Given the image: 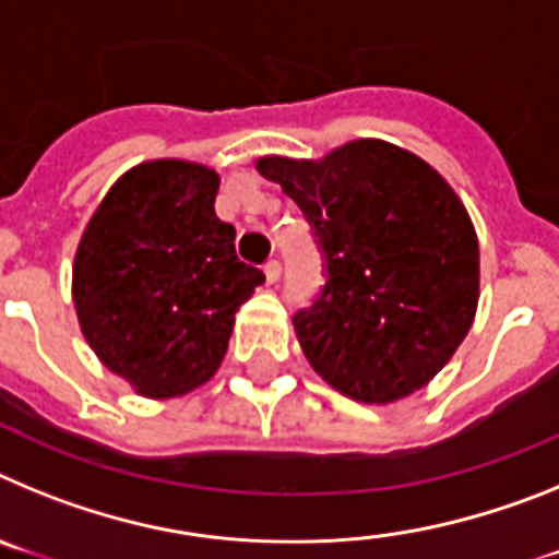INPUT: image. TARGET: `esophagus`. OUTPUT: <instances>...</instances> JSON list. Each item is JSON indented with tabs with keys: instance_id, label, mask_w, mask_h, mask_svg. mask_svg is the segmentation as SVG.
Listing matches in <instances>:
<instances>
[{
	"instance_id": "esophagus-1",
	"label": "esophagus",
	"mask_w": 559,
	"mask_h": 559,
	"mask_svg": "<svg viewBox=\"0 0 559 559\" xmlns=\"http://www.w3.org/2000/svg\"><path fill=\"white\" fill-rule=\"evenodd\" d=\"M280 276H283V263H280V260H269V263H265V280H269V283H276Z\"/></svg>"
}]
</instances>
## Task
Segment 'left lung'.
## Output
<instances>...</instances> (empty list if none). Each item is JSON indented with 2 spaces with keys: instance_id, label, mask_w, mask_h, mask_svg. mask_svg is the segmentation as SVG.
I'll return each mask as SVG.
<instances>
[{
  "instance_id": "left-lung-1",
  "label": "left lung",
  "mask_w": 559,
  "mask_h": 559,
  "mask_svg": "<svg viewBox=\"0 0 559 559\" xmlns=\"http://www.w3.org/2000/svg\"><path fill=\"white\" fill-rule=\"evenodd\" d=\"M257 170L305 212L324 285L294 316L310 367L358 403H394L445 367L478 305L471 215L428 162L383 140Z\"/></svg>"
}]
</instances>
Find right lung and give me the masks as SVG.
Listing matches in <instances>:
<instances>
[{
	"mask_svg": "<svg viewBox=\"0 0 559 559\" xmlns=\"http://www.w3.org/2000/svg\"><path fill=\"white\" fill-rule=\"evenodd\" d=\"M218 173L156 159L114 181L72 269L78 322L97 358L153 400L218 372L237 308L265 283L215 215Z\"/></svg>",
	"mask_w": 559,
	"mask_h": 559,
	"instance_id": "obj_1",
	"label": "right lung"
}]
</instances>
